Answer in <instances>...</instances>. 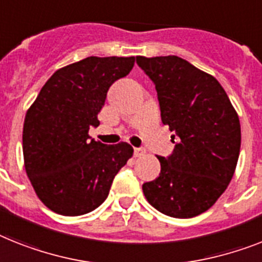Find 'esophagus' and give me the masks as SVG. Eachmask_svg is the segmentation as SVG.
I'll use <instances>...</instances> for the list:
<instances>
[{"mask_svg":"<svg viewBox=\"0 0 262 262\" xmlns=\"http://www.w3.org/2000/svg\"><path fill=\"white\" fill-rule=\"evenodd\" d=\"M144 154H146V150L142 148V147H136V148H134V155H135L136 158L143 157Z\"/></svg>","mask_w":262,"mask_h":262,"instance_id":"34e87169","label":"esophagus"}]
</instances>
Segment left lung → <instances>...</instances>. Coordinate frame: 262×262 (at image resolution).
I'll return each mask as SVG.
<instances>
[{
  "label": "left lung",
  "instance_id": "8db88e82",
  "mask_svg": "<svg viewBox=\"0 0 262 262\" xmlns=\"http://www.w3.org/2000/svg\"><path fill=\"white\" fill-rule=\"evenodd\" d=\"M136 62L155 84L162 123L177 139L171 155L158 157L161 172L143 183L144 196L168 217H195L232 181L241 147L238 115L217 79L183 58L136 56Z\"/></svg>",
  "mask_w": 262,
  "mask_h": 262
}]
</instances>
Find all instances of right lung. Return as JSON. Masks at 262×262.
<instances>
[{"label":"right lung","mask_w":262,"mask_h":262,"mask_svg":"<svg viewBox=\"0 0 262 262\" xmlns=\"http://www.w3.org/2000/svg\"><path fill=\"white\" fill-rule=\"evenodd\" d=\"M135 57H91L56 71L28 110L23 131L25 170L42 204L61 215L95 210L134 148L91 139V127L116 80Z\"/></svg>","instance_id":"obj_1"}]
</instances>
